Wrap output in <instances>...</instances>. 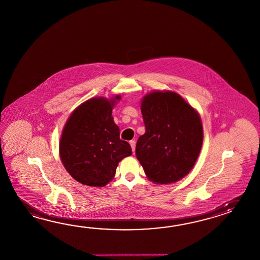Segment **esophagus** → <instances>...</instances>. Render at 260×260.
Listing matches in <instances>:
<instances>
[{"label": "esophagus", "instance_id": "esophagus-1", "mask_svg": "<svg viewBox=\"0 0 260 260\" xmlns=\"http://www.w3.org/2000/svg\"><path fill=\"white\" fill-rule=\"evenodd\" d=\"M129 144H131V146H132V149H133V152H134V151H135V141H131Z\"/></svg>", "mask_w": 260, "mask_h": 260}]
</instances>
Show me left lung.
Wrapping results in <instances>:
<instances>
[{
  "label": "left lung",
  "mask_w": 260,
  "mask_h": 260,
  "mask_svg": "<svg viewBox=\"0 0 260 260\" xmlns=\"http://www.w3.org/2000/svg\"><path fill=\"white\" fill-rule=\"evenodd\" d=\"M141 111L145 133L139 137L135 153L147 178L161 185L184 178L202 149L199 113L173 91L146 94Z\"/></svg>",
  "instance_id": "left-lung-1"
}]
</instances>
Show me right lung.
I'll return each mask as SVG.
<instances>
[{"label":"right lung","instance_id":"1","mask_svg":"<svg viewBox=\"0 0 260 260\" xmlns=\"http://www.w3.org/2000/svg\"><path fill=\"white\" fill-rule=\"evenodd\" d=\"M120 96L92 98L80 104L66 122L59 156L71 176L83 185L104 186L114 178L119 161L133 154L119 138L112 110Z\"/></svg>","mask_w":260,"mask_h":260}]
</instances>
